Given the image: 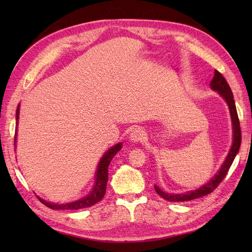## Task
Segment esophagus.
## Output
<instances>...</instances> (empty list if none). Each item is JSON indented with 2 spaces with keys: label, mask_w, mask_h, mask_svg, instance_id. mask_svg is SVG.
Instances as JSON below:
<instances>
[{
  "label": "esophagus",
  "mask_w": 252,
  "mask_h": 252,
  "mask_svg": "<svg viewBox=\"0 0 252 252\" xmlns=\"http://www.w3.org/2000/svg\"><path fill=\"white\" fill-rule=\"evenodd\" d=\"M145 132H144L140 127H137V129H134L130 134V141L132 143H141L144 140H145Z\"/></svg>",
  "instance_id": "esophagus-1"
}]
</instances>
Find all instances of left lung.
Returning <instances> with one entry per match:
<instances>
[{
    "label": "left lung",
    "instance_id": "obj_1",
    "mask_svg": "<svg viewBox=\"0 0 252 252\" xmlns=\"http://www.w3.org/2000/svg\"><path fill=\"white\" fill-rule=\"evenodd\" d=\"M210 87L212 88V90L218 91V92L220 93L222 97L226 100V103L229 107L232 123H233V131H234L232 148L227 155L225 161H224V163L222 164L220 171H219V172L213 176V178L209 181L207 184L201 186L200 189H198L196 190L187 191L185 194H169V192H164L163 190L160 189L158 186L155 185V190H156L157 194L168 201H189V200L196 199V198H200L210 194V192H212L217 189L219 184L223 181V179L225 178V175L227 174L228 170L231 168L234 159L236 157V155L239 151L240 143H242V131H240L239 119H238L236 106H235V100H234L232 90L229 88L225 78H224L218 70H215V76H213Z\"/></svg>",
    "mask_w": 252,
    "mask_h": 252
}]
</instances>
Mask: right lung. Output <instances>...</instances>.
Wrapping results in <instances>:
<instances>
[{
	"label": "right lung",
	"instance_id": "right-lung-1",
	"mask_svg": "<svg viewBox=\"0 0 252 252\" xmlns=\"http://www.w3.org/2000/svg\"><path fill=\"white\" fill-rule=\"evenodd\" d=\"M19 118V105L17 107V111H16V119L18 120ZM15 143H16V133H15ZM122 148V143L117 144L114 147H111L108 152H107L103 158L100 159L98 163L97 171H96V182L93 190L90 192V194L82 198V199L65 203V205H58V203H51L47 202L43 199H41L40 197H37L43 205L49 207L53 210H78V209L82 208H89L91 206H94L95 203H97L103 199L106 192V186H107V181H108V165L112 158L115 157V155L120 151Z\"/></svg>",
	"mask_w": 252,
	"mask_h": 252
}]
</instances>
